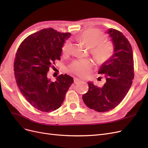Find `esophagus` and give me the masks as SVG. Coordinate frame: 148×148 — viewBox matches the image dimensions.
I'll return each mask as SVG.
<instances>
[{"instance_id": "esophagus-1", "label": "esophagus", "mask_w": 148, "mask_h": 148, "mask_svg": "<svg viewBox=\"0 0 148 148\" xmlns=\"http://www.w3.org/2000/svg\"><path fill=\"white\" fill-rule=\"evenodd\" d=\"M80 82H82V80L79 79V78H74V83L75 84H78Z\"/></svg>"}]
</instances>
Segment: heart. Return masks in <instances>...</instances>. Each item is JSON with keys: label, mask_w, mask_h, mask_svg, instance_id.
<instances>
[{"label": "heart", "mask_w": 148, "mask_h": 148, "mask_svg": "<svg viewBox=\"0 0 148 148\" xmlns=\"http://www.w3.org/2000/svg\"><path fill=\"white\" fill-rule=\"evenodd\" d=\"M104 33L97 29H89L77 37L78 41L84 43L90 48V53L94 59L99 64H103L108 62L112 57L114 48L112 43L105 41ZM64 56H68L72 51V44L66 40L62 47ZM93 66L90 59H78L71 62L68 70L70 73L81 77H85L89 74Z\"/></svg>", "instance_id": "1"}]
</instances>
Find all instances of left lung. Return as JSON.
Masks as SVG:
<instances>
[{
    "label": "left lung",
    "mask_w": 148,
    "mask_h": 148,
    "mask_svg": "<svg viewBox=\"0 0 148 148\" xmlns=\"http://www.w3.org/2000/svg\"><path fill=\"white\" fill-rule=\"evenodd\" d=\"M108 34L114 45L111 59L102 64L98 73L105 74L106 83L102 87L89 82V90L83 100L89 109L99 112L114 109L122 101L134 78V60L130 43L120 31L110 28Z\"/></svg>",
    "instance_id": "1"
}]
</instances>
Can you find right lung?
Returning a JSON list of instances; mask_svg holds the SVG:
<instances>
[{"instance_id": "obj_1", "label": "right lung", "mask_w": 148, "mask_h": 148, "mask_svg": "<svg viewBox=\"0 0 148 148\" xmlns=\"http://www.w3.org/2000/svg\"><path fill=\"white\" fill-rule=\"evenodd\" d=\"M70 34L43 29L26 37L17 49L13 65L17 85L26 100L39 110L49 112L59 109L73 83L66 74L51 82L47 73L55 61L60 60L62 46Z\"/></svg>"}]
</instances>
